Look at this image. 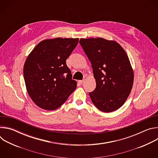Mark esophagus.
Returning a JSON list of instances; mask_svg holds the SVG:
<instances>
[{
    "mask_svg": "<svg viewBox=\"0 0 158 158\" xmlns=\"http://www.w3.org/2000/svg\"><path fill=\"white\" fill-rule=\"evenodd\" d=\"M84 80H81V81H79V82L81 84H83V83H84Z\"/></svg>",
    "mask_w": 158,
    "mask_h": 158,
    "instance_id": "esophagus-1",
    "label": "esophagus"
}]
</instances>
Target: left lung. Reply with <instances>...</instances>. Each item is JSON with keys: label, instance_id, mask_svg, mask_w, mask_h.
<instances>
[{"label": "left lung", "instance_id": "obj_1", "mask_svg": "<svg viewBox=\"0 0 158 158\" xmlns=\"http://www.w3.org/2000/svg\"><path fill=\"white\" fill-rule=\"evenodd\" d=\"M81 46L91 63L96 87L89 96L104 112L121 107L133 85L134 72L129 57L114 40L101 37L81 39Z\"/></svg>", "mask_w": 158, "mask_h": 158}]
</instances>
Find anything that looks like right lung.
<instances>
[{"label": "right lung", "mask_w": 158, "mask_h": 158, "mask_svg": "<svg viewBox=\"0 0 158 158\" xmlns=\"http://www.w3.org/2000/svg\"><path fill=\"white\" fill-rule=\"evenodd\" d=\"M79 38H55L40 42L28 55L24 65L27 91L39 107L52 110L59 107L77 87L66 59Z\"/></svg>", "instance_id": "add662e5"}]
</instances>
